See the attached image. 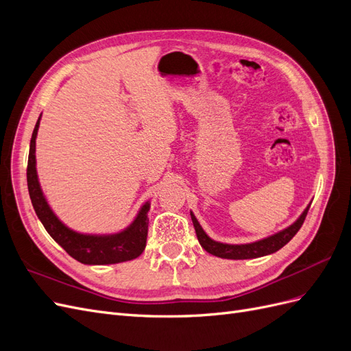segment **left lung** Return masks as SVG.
<instances>
[{
    "label": "left lung",
    "instance_id": "obj_1",
    "mask_svg": "<svg viewBox=\"0 0 351 351\" xmlns=\"http://www.w3.org/2000/svg\"><path fill=\"white\" fill-rule=\"evenodd\" d=\"M307 210H309V206L304 209L300 218L297 219L293 226L280 231L278 234H274L268 239H263L261 241L250 243V244H224V243H218V241L210 240L206 236V232L199 226V222L195 218V215L193 214H190V215H192L193 227H195L200 246L204 247L208 253L214 254V256H218V258H224V259H254V258L265 256V254H271L274 252L280 250L281 247H284L285 244L297 234V231H299L300 227L303 226V222L307 215Z\"/></svg>",
    "mask_w": 351,
    "mask_h": 351
}]
</instances>
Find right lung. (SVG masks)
Masks as SVG:
<instances>
[{"label":"right lung","instance_id":"add662e5","mask_svg":"<svg viewBox=\"0 0 351 351\" xmlns=\"http://www.w3.org/2000/svg\"><path fill=\"white\" fill-rule=\"evenodd\" d=\"M39 120L32 133L30 149L27 159V189L32 205L36 212L38 218L44 224L48 234L54 239L60 246L64 249L71 258L86 265H110L120 263L125 261L136 259L141 256L146 246L147 237V210L149 204L143 205L139 215L133 224L123 232L114 236H83L69 230L60 219L52 214L47 200L42 195L36 176V161H35V139L38 134Z\"/></svg>","mask_w":351,"mask_h":351}]
</instances>
